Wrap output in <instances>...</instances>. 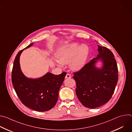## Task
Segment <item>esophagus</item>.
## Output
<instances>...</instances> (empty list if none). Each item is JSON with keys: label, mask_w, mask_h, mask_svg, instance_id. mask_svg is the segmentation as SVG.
I'll list each match as a JSON object with an SVG mask.
<instances>
[{"label": "esophagus", "mask_w": 132, "mask_h": 132, "mask_svg": "<svg viewBox=\"0 0 132 132\" xmlns=\"http://www.w3.org/2000/svg\"><path fill=\"white\" fill-rule=\"evenodd\" d=\"M71 77V75H70V74H69V73H67L66 74V76H65V78H70Z\"/></svg>", "instance_id": "obj_1"}]
</instances>
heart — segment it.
Here are the masks:
<instances>
[{"label":"heart","mask_w":132,"mask_h":132,"mask_svg":"<svg viewBox=\"0 0 132 132\" xmlns=\"http://www.w3.org/2000/svg\"><path fill=\"white\" fill-rule=\"evenodd\" d=\"M90 49L86 44L73 43L60 47L56 52V63L59 66L62 64L69 63L70 68L74 71L81 70L86 65Z\"/></svg>","instance_id":"heart-1"}]
</instances>
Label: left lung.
Wrapping results in <instances>:
<instances>
[{
  "label": "left lung",
  "instance_id": "1",
  "mask_svg": "<svg viewBox=\"0 0 132 132\" xmlns=\"http://www.w3.org/2000/svg\"><path fill=\"white\" fill-rule=\"evenodd\" d=\"M97 57L78 72L73 73L76 82L77 96L85 107H99L111 98L118 81V69L114 56L108 48L98 45ZM99 61L102 62L100 68L96 67Z\"/></svg>",
  "mask_w": 132,
  "mask_h": 132
}]
</instances>
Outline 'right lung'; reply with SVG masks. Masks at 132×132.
I'll return each instance as SVG.
<instances>
[{
  "label": "right lung",
  "instance_id": "obj_1",
  "mask_svg": "<svg viewBox=\"0 0 132 132\" xmlns=\"http://www.w3.org/2000/svg\"><path fill=\"white\" fill-rule=\"evenodd\" d=\"M33 44H30L17 54L12 71V82L18 97L24 105L36 111L44 112L51 110L57 102L59 90L66 72L58 75L47 72L35 79L27 77L20 68V56L24 50Z\"/></svg>",
  "mask_w": 132,
  "mask_h": 132
}]
</instances>
